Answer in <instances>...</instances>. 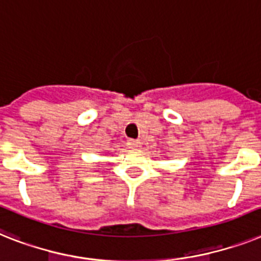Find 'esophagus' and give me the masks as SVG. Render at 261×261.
Wrapping results in <instances>:
<instances>
[{"instance_id":"esophagus-1","label":"esophagus","mask_w":261,"mask_h":261,"mask_svg":"<svg viewBox=\"0 0 261 261\" xmlns=\"http://www.w3.org/2000/svg\"><path fill=\"white\" fill-rule=\"evenodd\" d=\"M127 146H128V149H139L141 147V141H138V139H128L127 141Z\"/></svg>"}]
</instances>
